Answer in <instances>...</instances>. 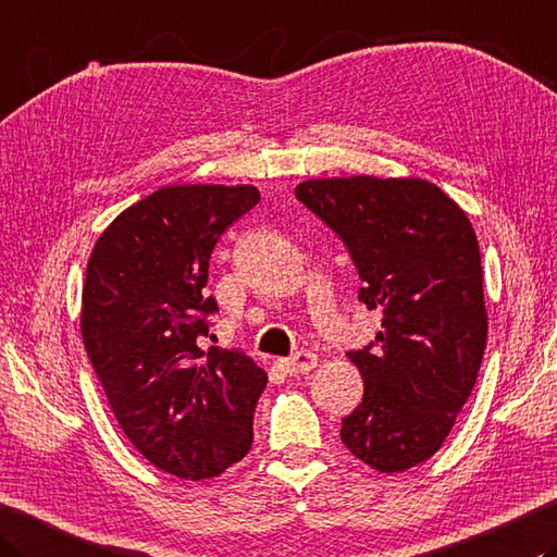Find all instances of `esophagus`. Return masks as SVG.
<instances>
[{
	"label": "esophagus",
	"instance_id": "obj_1",
	"mask_svg": "<svg viewBox=\"0 0 557 557\" xmlns=\"http://www.w3.org/2000/svg\"><path fill=\"white\" fill-rule=\"evenodd\" d=\"M315 364H319V359H315L313 352H297L294 357L280 359L282 372H287V374H292V376L307 374V372H311V369H313Z\"/></svg>",
	"mask_w": 557,
	"mask_h": 557
}]
</instances>
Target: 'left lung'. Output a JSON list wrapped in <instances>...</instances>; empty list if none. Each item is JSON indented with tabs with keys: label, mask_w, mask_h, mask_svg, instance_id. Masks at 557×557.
Returning <instances> with one entry per match:
<instances>
[{
	"label": "left lung",
	"mask_w": 557,
	"mask_h": 557,
	"mask_svg": "<svg viewBox=\"0 0 557 557\" xmlns=\"http://www.w3.org/2000/svg\"><path fill=\"white\" fill-rule=\"evenodd\" d=\"M297 198L343 238L359 301L379 309L376 350L350 352L362 403L341 440L379 473L440 451L468 400L487 343L481 248L468 214L424 178H311Z\"/></svg>",
	"instance_id": "1"
}]
</instances>
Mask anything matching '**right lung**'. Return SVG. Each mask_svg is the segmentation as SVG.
Returning a JSON list of instances; mask_svg holds the SVG:
<instances>
[{"mask_svg":"<svg viewBox=\"0 0 557 557\" xmlns=\"http://www.w3.org/2000/svg\"><path fill=\"white\" fill-rule=\"evenodd\" d=\"M260 200L256 185H163L98 236L82 289V341L117 424L137 451L183 481L250 451L268 374L253 359L202 350L214 244Z\"/></svg>","mask_w":557,"mask_h":557,"instance_id":"add662e5","label":"right lung"}]
</instances>
